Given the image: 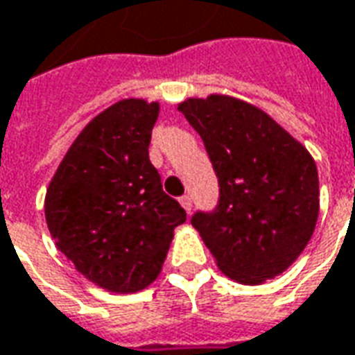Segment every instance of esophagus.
<instances>
[{
  "label": "esophagus",
  "instance_id": "esophagus-1",
  "mask_svg": "<svg viewBox=\"0 0 355 355\" xmlns=\"http://www.w3.org/2000/svg\"><path fill=\"white\" fill-rule=\"evenodd\" d=\"M178 201H180V205L184 207L186 213H190V211H192V198H190V196H182Z\"/></svg>",
  "mask_w": 355,
  "mask_h": 355
}]
</instances>
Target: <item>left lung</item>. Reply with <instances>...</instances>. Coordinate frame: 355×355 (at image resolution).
<instances>
[{
    "label": "left lung",
    "instance_id": "8db88e82",
    "mask_svg": "<svg viewBox=\"0 0 355 355\" xmlns=\"http://www.w3.org/2000/svg\"><path fill=\"white\" fill-rule=\"evenodd\" d=\"M178 110L198 131L218 180L200 232L224 274L254 285L282 274L310 241L320 213L312 155L262 110L230 96L190 98Z\"/></svg>",
    "mask_w": 355,
    "mask_h": 355
}]
</instances>
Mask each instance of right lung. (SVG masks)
<instances>
[{"mask_svg":"<svg viewBox=\"0 0 355 355\" xmlns=\"http://www.w3.org/2000/svg\"><path fill=\"white\" fill-rule=\"evenodd\" d=\"M157 102L121 101L80 132L45 198L58 251L87 279L116 293L154 282L186 211L163 192L148 146Z\"/></svg>","mask_w":355,"mask_h":355,"instance_id":"right-lung-1","label":"right lung"}]
</instances>
